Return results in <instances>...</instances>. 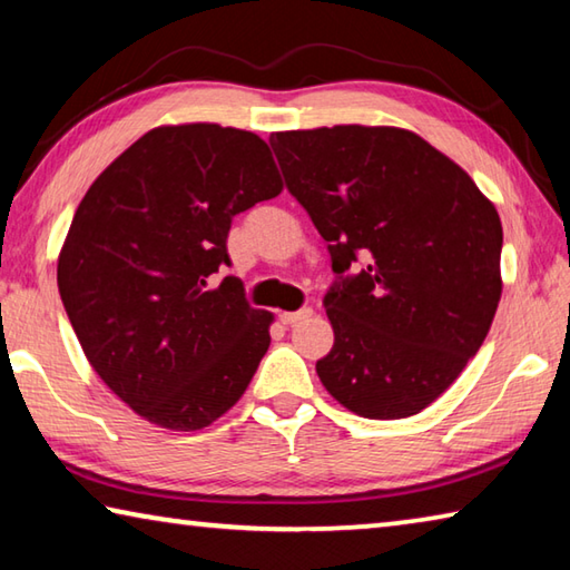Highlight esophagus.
Here are the masks:
<instances>
[{"instance_id":"obj_1","label":"esophagus","mask_w":570,"mask_h":570,"mask_svg":"<svg viewBox=\"0 0 570 570\" xmlns=\"http://www.w3.org/2000/svg\"><path fill=\"white\" fill-rule=\"evenodd\" d=\"M312 314H314L312 308L304 306V308H298V312H284V314H278V320H282V324H286V326H294V324L306 322Z\"/></svg>"}]
</instances>
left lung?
<instances>
[{
  "mask_svg": "<svg viewBox=\"0 0 570 570\" xmlns=\"http://www.w3.org/2000/svg\"><path fill=\"white\" fill-rule=\"evenodd\" d=\"M286 188L330 244L332 397L370 420L435 402L485 342L503 292V226L458 163L402 128L272 132ZM356 257L365 266L356 275Z\"/></svg>",
  "mask_w": 570,
  "mask_h": 570,
  "instance_id": "obj_1",
  "label": "left lung"
}]
</instances>
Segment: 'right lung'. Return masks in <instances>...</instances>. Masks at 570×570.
<instances>
[{
	"instance_id": "1",
	"label": "right lung",
	"mask_w": 570,
	"mask_h": 570,
	"mask_svg": "<svg viewBox=\"0 0 570 570\" xmlns=\"http://www.w3.org/2000/svg\"><path fill=\"white\" fill-rule=\"evenodd\" d=\"M258 135L163 125L105 168L75 210L57 286L100 380L166 430L208 428L246 392L272 336L228 266L230 220L282 193Z\"/></svg>"
}]
</instances>
